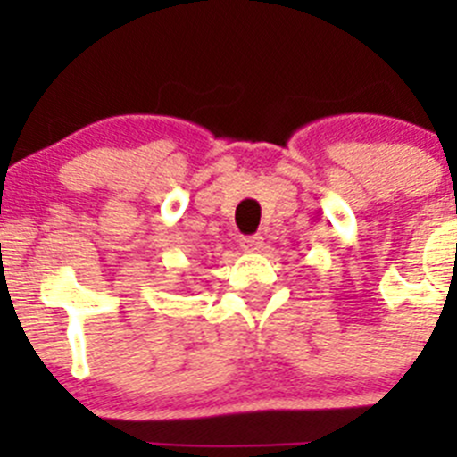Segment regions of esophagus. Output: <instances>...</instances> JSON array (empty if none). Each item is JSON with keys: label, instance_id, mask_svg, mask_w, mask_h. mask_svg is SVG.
Masks as SVG:
<instances>
[{"label": "esophagus", "instance_id": "34e87169", "mask_svg": "<svg viewBox=\"0 0 457 457\" xmlns=\"http://www.w3.org/2000/svg\"><path fill=\"white\" fill-rule=\"evenodd\" d=\"M238 243H241V250L247 252V254H256V252H261L262 245H265L261 234H254V237H243Z\"/></svg>", "mask_w": 457, "mask_h": 457}]
</instances>
